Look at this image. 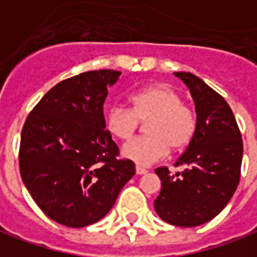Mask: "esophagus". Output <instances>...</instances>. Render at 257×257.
<instances>
[{
	"label": "esophagus",
	"instance_id": "esophagus-1",
	"mask_svg": "<svg viewBox=\"0 0 257 257\" xmlns=\"http://www.w3.org/2000/svg\"><path fill=\"white\" fill-rule=\"evenodd\" d=\"M148 170L145 169V167H141V166H136V174H139V176H142V174H146Z\"/></svg>",
	"mask_w": 257,
	"mask_h": 257
}]
</instances>
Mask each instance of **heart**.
<instances>
[{
    "label": "heart",
    "mask_w": 257,
    "mask_h": 257,
    "mask_svg": "<svg viewBox=\"0 0 257 257\" xmlns=\"http://www.w3.org/2000/svg\"><path fill=\"white\" fill-rule=\"evenodd\" d=\"M132 108L112 104L105 111V126L111 135L126 141L141 121L146 122V136L123 145L122 155L141 166H149L191 142L197 128V115L183 102L179 91L167 84H153L131 95Z\"/></svg>",
    "instance_id": "heart-1"
}]
</instances>
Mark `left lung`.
<instances>
[{
  "label": "left lung",
  "instance_id": "left-lung-1",
  "mask_svg": "<svg viewBox=\"0 0 257 257\" xmlns=\"http://www.w3.org/2000/svg\"><path fill=\"white\" fill-rule=\"evenodd\" d=\"M174 76L194 99L197 128L174 165L184 170H155L162 181L155 209L166 222L191 228L215 218L232 198L240 179L243 143L231 106L218 92L191 73Z\"/></svg>",
  "mask_w": 257,
  "mask_h": 257
}]
</instances>
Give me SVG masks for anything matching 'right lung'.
<instances>
[{
	"instance_id": "1",
	"label": "right lung",
	"mask_w": 257,
	"mask_h": 257,
	"mask_svg": "<svg viewBox=\"0 0 257 257\" xmlns=\"http://www.w3.org/2000/svg\"><path fill=\"white\" fill-rule=\"evenodd\" d=\"M121 76L94 70L50 88L28 115L21 134V177L46 215L70 228L95 224L114 207L135 174L119 160L105 129L108 87Z\"/></svg>"
}]
</instances>
